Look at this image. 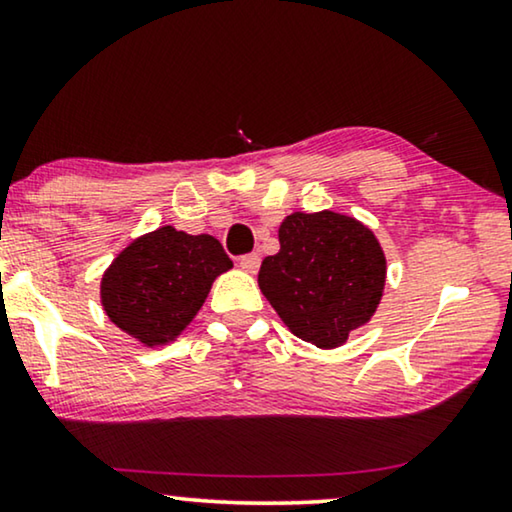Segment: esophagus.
Returning a JSON list of instances; mask_svg holds the SVG:
<instances>
[{"label": "esophagus", "mask_w": 512, "mask_h": 512, "mask_svg": "<svg viewBox=\"0 0 512 512\" xmlns=\"http://www.w3.org/2000/svg\"><path fill=\"white\" fill-rule=\"evenodd\" d=\"M258 265H261V256L258 254H244L240 256V268L247 272H256Z\"/></svg>", "instance_id": "obj_1"}]
</instances>
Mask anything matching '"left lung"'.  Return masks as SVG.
I'll list each match as a JSON object with an SVG mask.
<instances>
[{
	"mask_svg": "<svg viewBox=\"0 0 512 512\" xmlns=\"http://www.w3.org/2000/svg\"><path fill=\"white\" fill-rule=\"evenodd\" d=\"M387 261L373 230L335 212L286 216L279 251L265 256L258 286L293 335L340 347L380 305Z\"/></svg>",
	"mask_w": 512,
	"mask_h": 512,
	"instance_id": "1",
	"label": "left lung"
}]
</instances>
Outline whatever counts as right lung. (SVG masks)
Segmentation results:
<instances>
[{
	"label": "right lung",
	"instance_id": "right-lung-1",
	"mask_svg": "<svg viewBox=\"0 0 512 512\" xmlns=\"http://www.w3.org/2000/svg\"><path fill=\"white\" fill-rule=\"evenodd\" d=\"M230 268L216 237L158 228L137 237L104 272V312L144 345H165L191 324L214 279Z\"/></svg>",
	"mask_w": 512,
	"mask_h": 512
}]
</instances>
